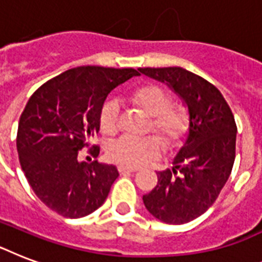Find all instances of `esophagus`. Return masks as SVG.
Masks as SVG:
<instances>
[{
    "label": "esophagus",
    "instance_id": "1",
    "mask_svg": "<svg viewBox=\"0 0 262 262\" xmlns=\"http://www.w3.org/2000/svg\"><path fill=\"white\" fill-rule=\"evenodd\" d=\"M118 171L121 174H129V172H136L137 171V168H130V167H123V166H118Z\"/></svg>",
    "mask_w": 262,
    "mask_h": 262
}]
</instances>
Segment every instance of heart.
Here are the masks:
<instances>
[{"instance_id": "heart-1", "label": "heart", "mask_w": 262, "mask_h": 262, "mask_svg": "<svg viewBox=\"0 0 262 262\" xmlns=\"http://www.w3.org/2000/svg\"><path fill=\"white\" fill-rule=\"evenodd\" d=\"M130 100L136 106L151 115L149 130L155 132L164 140L170 151L178 149L190 130V117L182 104L171 103L167 91L158 84L145 83L130 92ZM99 127L104 135L118 130L121 119V104L115 99H108L99 110ZM163 152V143L156 136L135 137L123 135L111 141L106 148L107 159L123 167L137 168L149 160L158 159Z\"/></svg>"}]
</instances>
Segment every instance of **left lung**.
I'll return each instance as SVG.
<instances>
[{
	"label": "left lung",
	"mask_w": 262,
	"mask_h": 262,
	"mask_svg": "<svg viewBox=\"0 0 262 262\" xmlns=\"http://www.w3.org/2000/svg\"><path fill=\"white\" fill-rule=\"evenodd\" d=\"M140 73L166 83L185 100L190 130L172 170L158 172V185L143 195L156 219L185 224L212 207L227 182L235 160L236 123L217 88L179 67L140 68Z\"/></svg>",
	"instance_id": "1"
}]
</instances>
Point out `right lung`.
<instances>
[{"label": "right lung", "instance_id": "right-lung-1", "mask_svg": "<svg viewBox=\"0 0 262 262\" xmlns=\"http://www.w3.org/2000/svg\"><path fill=\"white\" fill-rule=\"evenodd\" d=\"M137 75L130 68H73L42 84L27 103L18 121V159L35 194L58 215L79 219L107 199L117 168L80 162L79 154L99 132L107 95ZM99 151L88 149L94 158Z\"/></svg>", "mask_w": 262, "mask_h": 262}]
</instances>
